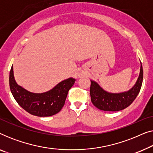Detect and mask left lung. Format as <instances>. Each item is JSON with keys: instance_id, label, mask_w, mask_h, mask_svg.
<instances>
[{"instance_id": "left-lung-1", "label": "left lung", "mask_w": 153, "mask_h": 153, "mask_svg": "<svg viewBox=\"0 0 153 153\" xmlns=\"http://www.w3.org/2000/svg\"><path fill=\"white\" fill-rule=\"evenodd\" d=\"M143 72L141 62L139 76L134 86L129 91L119 93H112L104 91L95 81L91 80L90 94L93 105L106 111H118L125 109L134 102L141 90Z\"/></svg>"}]
</instances>
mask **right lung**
Here are the masks:
<instances>
[{
    "mask_svg": "<svg viewBox=\"0 0 153 153\" xmlns=\"http://www.w3.org/2000/svg\"><path fill=\"white\" fill-rule=\"evenodd\" d=\"M76 79L69 78L58 83L50 91L42 93L28 91L16 83L14 76L13 66L10 72L11 93L20 106L29 114L39 117L51 116L60 111L64 106L68 91Z\"/></svg>",
    "mask_w": 153,
    "mask_h": 153,
    "instance_id": "add662e5",
    "label": "right lung"
}]
</instances>
